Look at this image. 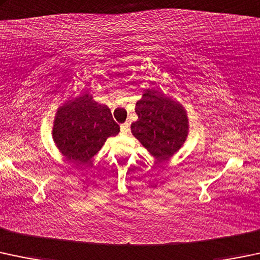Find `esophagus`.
<instances>
[{
  "label": "esophagus",
  "instance_id": "esophagus-1",
  "mask_svg": "<svg viewBox=\"0 0 260 260\" xmlns=\"http://www.w3.org/2000/svg\"><path fill=\"white\" fill-rule=\"evenodd\" d=\"M128 132H129V124L128 123H123V124H121V133L127 135Z\"/></svg>",
  "mask_w": 260,
  "mask_h": 260
}]
</instances>
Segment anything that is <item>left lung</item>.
<instances>
[{"mask_svg":"<svg viewBox=\"0 0 260 260\" xmlns=\"http://www.w3.org/2000/svg\"><path fill=\"white\" fill-rule=\"evenodd\" d=\"M138 121L132 123L133 136L157 159H167L184 143L188 121L182 107L157 92L147 91L136 105Z\"/></svg>","mask_w":260,"mask_h":260,"instance_id":"left-lung-1","label":"left lung"}]
</instances>
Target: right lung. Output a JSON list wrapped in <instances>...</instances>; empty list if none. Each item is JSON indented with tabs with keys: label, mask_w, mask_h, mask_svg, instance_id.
<instances>
[{
	"label": "right lung",
	"mask_w": 260,
	"mask_h": 260,
	"mask_svg": "<svg viewBox=\"0 0 260 260\" xmlns=\"http://www.w3.org/2000/svg\"><path fill=\"white\" fill-rule=\"evenodd\" d=\"M119 125L107 106L98 105L88 94L76 98L57 113L53 139L62 154L76 163H86L101 149Z\"/></svg>",
	"instance_id": "right-lung-1"
}]
</instances>
